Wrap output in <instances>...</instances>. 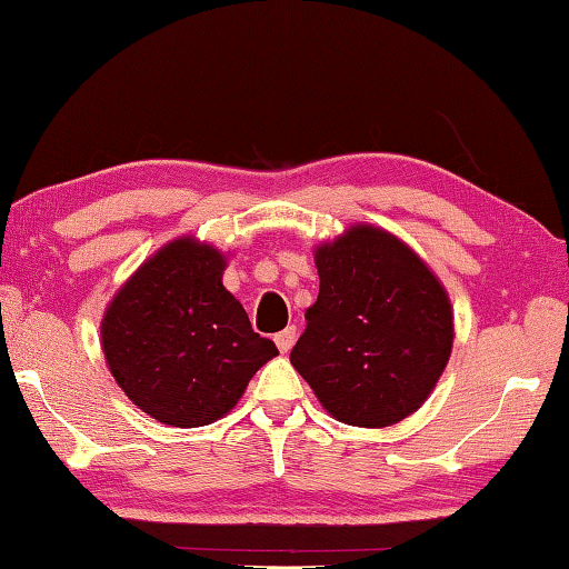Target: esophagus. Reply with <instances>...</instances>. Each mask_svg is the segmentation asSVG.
Returning a JSON list of instances; mask_svg holds the SVG:
<instances>
[{"instance_id": "obj_1", "label": "esophagus", "mask_w": 569, "mask_h": 569, "mask_svg": "<svg viewBox=\"0 0 569 569\" xmlns=\"http://www.w3.org/2000/svg\"><path fill=\"white\" fill-rule=\"evenodd\" d=\"M293 343H296V326H288L281 330V333H276V346L281 353H288V350L293 348Z\"/></svg>"}]
</instances>
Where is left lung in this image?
I'll use <instances>...</instances> for the list:
<instances>
[{
    "instance_id": "8db88e82",
    "label": "left lung",
    "mask_w": 569,
    "mask_h": 569,
    "mask_svg": "<svg viewBox=\"0 0 569 569\" xmlns=\"http://www.w3.org/2000/svg\"><path fill=\"white\" fill-rule=\"evenodd\" d=\"M320 288L291 363L330 416L388 428L416 412L456 338L446 286L398 236L353 223L313 251Z\"/></svg>"
}]
</instances>
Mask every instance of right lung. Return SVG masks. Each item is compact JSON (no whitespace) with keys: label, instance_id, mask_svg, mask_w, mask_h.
I'll return each instance as SVG.
<instances>
[{"label":"right lung","instance_id":"obj_1","mask_svg":"<svg viewBox=\"0 0 569 569\" xmlns=\"http://www.w3.org/2000/svg\"><path fill=\"white\" fill-rule=\"evenodd\" d=\"M223 271L226 256L216 246L179 236L127 278L101 318L113 380L163 426H211L278 356L223 288Z\"/></svg>","mask_w":569,"mask_h":569}]
</instances>
